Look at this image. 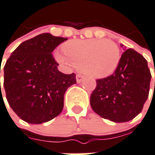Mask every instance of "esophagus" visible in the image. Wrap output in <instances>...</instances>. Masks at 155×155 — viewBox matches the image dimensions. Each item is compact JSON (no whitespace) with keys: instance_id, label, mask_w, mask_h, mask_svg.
Here are the masks:
<instances>
[{"instance_id":"1","label":"esophagus","mask_w":155,"mask_h":155,"mask_svg":"<svg viewBox=\"0 0 155 155\" xmlns=\"http://www.w3.org/2000/svg\"><path fill=\"white\" fill-rule=\"evenodd\" d=\"M84 79V75L81 74H76V81H77V83H81V81H83Z\"/></svg>"}]
</instances>
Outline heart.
<instances>
[{"label": "heart", "mask_w": 155, "mask_h": 155, "mask_svg": "<svg viewBox=\"0 0 155 155\" xmlns=\"http://www.w3.org/2000/svg\"><path fill=\"white\" fill-rule=\"evenodd\" d=\"M64 52L56 51L55 58L68 67H77L93 78L113 74L121 59L119 46L109 39H72L62 47Z\"/></svg>", "instance_id": "heart-1"}]
</instances>
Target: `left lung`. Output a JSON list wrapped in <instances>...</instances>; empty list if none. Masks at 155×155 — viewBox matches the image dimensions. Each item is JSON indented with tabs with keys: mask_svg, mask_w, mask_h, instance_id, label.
Here are the masks:
<instances>
[{
	"mask_svg": "<svg viewBox=\"0 0 155 155\" xmlns=\"http://www.w3.org/2000/svg\"><path fill=\"white\" fill-rule=\"evenodd\" d=\"M150 80L145 57L134 49H127L116 71L96 81L97 86L90 96L91 107L103 118L114 122L130 121L143 109Z\"/></svg>",
	"mask_w": 155,
	"mask_h": 155,
	"instance_id": "obj_1",
	"label": "left lung"
}]
</instances>
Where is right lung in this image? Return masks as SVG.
Returning <instances> with one entry per match:
<instances>
[{"label":"right lung","instance_id":"obj_1","mask_svg":"<svg viewBox=\"0 0 155 155\" xmlns=\"http://www.w3.org/2000/svg\"><path fill=\"white\" fill-rule=\"evenodd\" d=\"M66 40L48 33L39 34L22 42L5 65L6 99L18 117L28 123L41 124L59 115L66 89L76 84L75 74L59 71V64L51 54Z\"/></svg>","mask_w":155,"mask_h":155}]
</instances>
